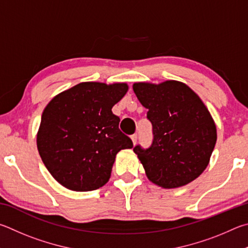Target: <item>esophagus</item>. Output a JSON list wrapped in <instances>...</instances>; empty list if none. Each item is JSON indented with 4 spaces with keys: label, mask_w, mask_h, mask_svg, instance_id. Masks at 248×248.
Returning a JSON list of instances; mask_svg holds the SVG:
<instances>
[{
    "label": "esophagus",
    "mask_w": 248,
    "mask_h": 248,
    "mask_svg": "<svg viewBox=\"0 0 248 248\" xmlns=\"http://www.w3.org/2000/svg\"><path fill=\"white\" fill-rule=\"evenodd\" d=\"M131 138H132V140H133V144L136 145L137 140H138V135H137V134H134V135L131 136Z\"/></svg>",
    "instance_id": "34e87169"
}]
</instances>
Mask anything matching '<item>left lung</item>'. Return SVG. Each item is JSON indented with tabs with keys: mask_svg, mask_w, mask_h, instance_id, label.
Listing matches in <instances>:
<instances>
[{
	"mask_svg": "<svg viewBox=\"0 0 248 248\" xmlns=\"http://www.w3.org/2000/svg\"><path fill=\"white\" fill-rule=\"evenodd\" d=\"M138 100L153 125L149 147H134L153 183L164 188L188 184L209 163L217 129L201 98L183 82L134 84Z\"/></svg>",
	"mask_w": 248,
	"mask_h": 248,
	"instance_id": "8db88e82",
	"label": "left lung"
}]
</instances>
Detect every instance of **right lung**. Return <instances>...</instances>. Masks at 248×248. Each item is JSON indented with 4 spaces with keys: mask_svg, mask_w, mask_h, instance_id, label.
I'll return each instance as SVG.
<instances>
[{
    "mask_svg": "<svg viewBox=\"0 0 248 248\" xmlns=\"http://www.w3.org/2000/svg\"><path fill=\"white\" fill-rule=\"evenodd\" d=\"M126 84L81 82L54 97L41 116L39 155L61 185L76 192L101 187L111 176L115 155L133 148L119 128L112 108L124 97Z\"/></svg>",
    "mask_w": 248,
    "mask_h": 248,
    "instance_id": "1",
    "label": "right lung"
}]
</instances>
